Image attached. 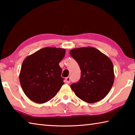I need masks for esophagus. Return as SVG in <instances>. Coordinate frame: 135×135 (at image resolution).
I'll use <instances>...</instances> for the list:
<instances>
[{
  "mask_svg": "<svg viewBox=\"0 0 135 135\" xmlns=\"http://www.w3.org/2000/svg\"><path fill=\"white\" fill-rule=\"evenodd\" d=\"M66 82L67 84H69L70 82V77H67V78H66Z\"/></svg>",
  "mask_w": 135,
  "mask_h": 135,
  "instance_id": "1",
  "label": "esophagus"
}]
</instances>
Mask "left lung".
Returning a JSON list of instances; mask_svg holds the SVG:
<instances>
[{
  "label": "left lung",
  "instance_id": "left-lung-1",
  "mask_svg": "<svg viewBox=\"0 0 135 135\" xmlns=\"http://www.w3.org/2000/svg\"><path fill=\"white\" fill-rule=\"evenodd\" d=\"M70 54L78 63L81 71L78 82L70 85L76 96L89 103L105 98L114 81L111 59L91 47L72 49Z\"/></svg>",
  "mask_w": 135,
  "mask_h": 135
}]
</instances>
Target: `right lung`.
Returning a JSON list of instances; mask_svg holds the SVG:
<instances>
[{
    "mask_svg": "<svg viewBox=\"0 0 135 135\" xmlns=\"http://www.w3.org/2000/svg\"><path fill=\"white\" fill-rule=\"evenodd\" d=\"M65 52L63 48L45 47L24 59L19 79L24 93L31 100L37 103L47 102L65 84L59 63Z\"/></svg>",
    "mask_w": 135,
    "mask_h": 135,
    "instance_id": "obj_1",
    "label": "right lung"
}]
</instances>
